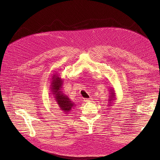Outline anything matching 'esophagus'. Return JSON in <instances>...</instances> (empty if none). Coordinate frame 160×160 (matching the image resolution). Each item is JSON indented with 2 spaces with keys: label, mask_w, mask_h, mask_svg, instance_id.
Segmentation results:
<instances>
[{
  "label": "esophagus",
  "mask_w": 160,
  "mask_h": 160,
  "mask_svg": "<svg viewBox=\"0 0 160 160\" xmlns=\"http://www.w3.org/2000/svg\"><path fill=\"white\" fill-rule=\"evenodd\" d=\"M90 101H91V98H88V99H84V100H83V101H84V102H85V103H87V102H89Z\"/></svg>",
  "instance_id": "1"
}]
</instances>
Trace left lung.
Returning a JSON list of instances; mask_svg holds the SVG:
<instances>
[{
    "label": "left lung",
    "mask_w": 160,
    "mask_h": 160,
    "mask_svg": "<svg viewBox=\"0 0 160 160\" xmlns=\"http://www.w3.org/2000/svg\"><path fill=\"white\" fill-rule=\"evenodd\" d=\"M109 99H108V106H111L114 104L115 101L116 100V95H115V92L114 89L112 88H111L109 90Z\"/></svg>",
    "instance_id": "obj_1"
}]
</instances>
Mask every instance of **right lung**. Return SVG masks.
<instances>
[{"label": "right lung", "mask_w": 160, "mask_h": 160, "mask_svg": "<svg viewBox=\"0 0 160 160\" xmlns=\"http://www.w3.org/2000/svg\"><path fill=\"white\" fill-rule=\"evenodd\" d=\"M51 82V91L52 94L54 95L53 97L55 99L57 103L65 114H68L75 105L61 91L63 81L61 78L60 74L55 73L53 75Z\"/></svg>", "instance_id": "obj_1"}]
</instances>
